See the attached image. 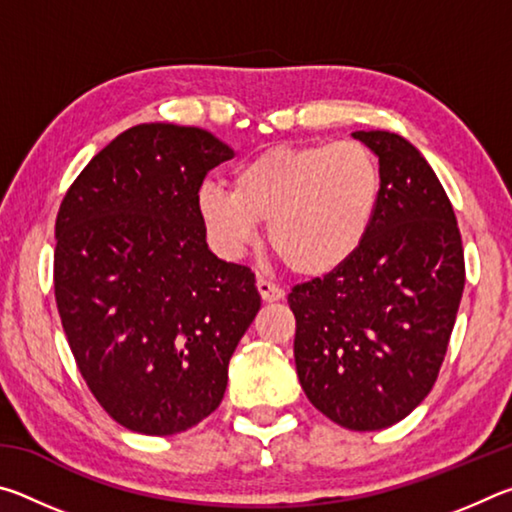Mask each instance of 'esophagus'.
Listing matches in <instances>:
<instances>
[{
    "label": "esophagus",
    "mask_w": 512,
    "mask_h": 512,
    "mask_svg": "<svg viewBox=\"0 0 512 512\" xmlns=\"http://www.w3.org/2000/svg\"><path fill=\"white\" fill-rule=\"evenodd\" d=\"M257 291L259 296H262L264 302H275V300H282L284 298V291L277 287V284L264 280V277H257Z\"/></svg>",
    "instance_id": "34e87169"
}]
</instances>
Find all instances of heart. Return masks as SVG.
<instances>
[{
  "instance_id": "b5f03b06",
  "label": "heart",
  "mask_w": 512,
  "mask_h": 512,
  "mask_svg": "<svg viewBox=\"0 0 512 512\" xmlns=\"http://www.w3.org/2000/svg\"><path fill=\"white\" fill-rule=\"evenodd\" d=\"M381 169L366 144L271 146L241 162L232 189L205 183L196 212L223 257H241L268 221V246L302 277H320L357 255L375 223Z\"/></svg>"
}]
</instances>
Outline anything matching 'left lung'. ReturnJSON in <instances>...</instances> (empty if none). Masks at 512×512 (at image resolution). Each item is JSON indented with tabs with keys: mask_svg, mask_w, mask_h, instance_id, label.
I'll use <instances>...</instances> for the list:
<instances>
[{
	"mask_svg": "<svg viewBox=\"0 0 512 512\" xmlns=\"http://www.w3.org/2000/svg\"><path fill=\"white\" fill-rule=\"evenodd\" d=\"M379 158L375 223L350 262L296 284L298 379L309 402L352 431L404 420L436 384L465 287L454 207L404 137L357 131Z\"/></svg>",
	"mask_w": 512,
	"mask_h": 512,
	"instance_id": "obj_1",
	"label": "left lung"
}]
</instances>
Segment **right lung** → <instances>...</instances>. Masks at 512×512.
I'll return each mask as SVG.
<instances>
[{
  "mask_svg": "<svg viewBox=\"0 0 512 512\" xmlns=\"http://www.w3.org/2000/svg\"><path fill=\"white\" fill-rule=\"evenodd\" d=\"M232 149L140 124L88 162L56 216L54 293L85 384L121 427L171 436L207 418L262 298L205 241L196 194Z\"/></svg>",
  "mask_w": 512,
  "mask_h": 512,
  "instance_id": "1",
  "label": "right lung"
}]
</instances>
